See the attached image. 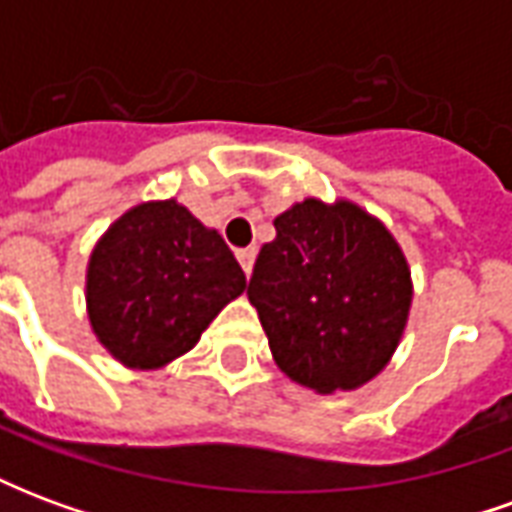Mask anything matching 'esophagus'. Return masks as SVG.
Masks as SVG:
<instances>
[{"instance_id":"34e87169","label":"esophagus","mask_w":512,"mask_h":512,"mask_svg":"<svg viewBox=\"0 0 512 512\" xmlns=\"http://www.w3.org/2000/svg\"><path fill=\"white\" fill-rule=\"evenodd\" d=\"M235 257H238V263H241V268H244V274L249 277V274H252V266H255V257H257L255 246H249V249H238V252H235Z\"/></svg>"}]
</instances>
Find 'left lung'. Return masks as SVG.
<instances>
[{"label":"left lung","mask_w":512,"mask_h":512,"mask_svg":"<svg viewBox=\"0 0 512 512\" xmlns=\"http://www.w3.org/2000/svg\"><path fill=\"white\" fill-rule=\"evenodd\" d=\"M246 296L279 370L321 395L367 384L386 367L411 310L403 249L348 200H310L274 219Z\"/></svg>","instance_id":"left-lung-1"}]
</instances>
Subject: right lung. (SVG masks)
<instances>
[{
	"mask_svg": "<svg viewBox=\"0 0 512 512\" xmlns=\"http://www.w3.org/2000/svg\"><path fill=\"white\" fill-rule=\"evenodd\" d=\"M244 288V271L222 235L180 202H142L95 244L87 315L117 362L156 370L191 351Z\"/></svg>",
	"mask_w": 512,
	"mask_h": 512,
	"instance_id": "1",
	"label": "right lung"
}]
</instances>
